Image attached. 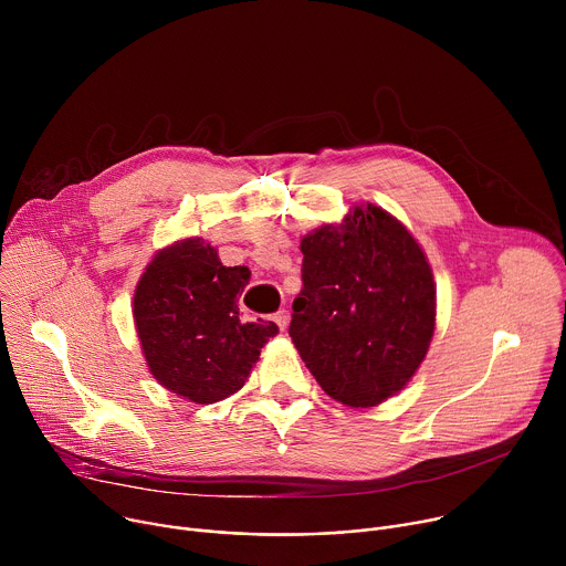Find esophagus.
Instances as JSON below:
<instances>
[{
    "label": "esophagus",
    "instance_id": "obj_1",
    "mask_svg": "<svg viewBox=\"0 0 566 566\" xmlns=\"http://www.w3.org/2000/svg\"><path fill=\"white\" fill-rule=\"evenodd\" d=\"M273 322L275 325L282 329V332H286V327H289V313L282 308V311H277L275 315H273Z\"/></svg>",
    "mask_w": 566,
    "mask_h": 566
}]
</instances>
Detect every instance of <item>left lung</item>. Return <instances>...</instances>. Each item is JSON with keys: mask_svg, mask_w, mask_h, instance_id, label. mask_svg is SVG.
<instances>
[{"mask_svg": "<svg viewBox=\"0 0 566 566\" xmlns=\"http://www.w3.org/2000/svg\"><path fill=\"white\" fill-rule=\"evenodd\" d=\"M302 291L289 336L334 400L376 408L406 387L430 349L437 284L415 234L374 203L300 241Z\"/></svg>", "mask_w": 566, "mask_h": 566, "instance_id": "obj_1", "label": "left lung"}]
</instances>
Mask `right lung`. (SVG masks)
Returning <instances> with one entry per match:
<instances>
[{"mask_svg": "<svg viewBox=\"0 0 566 566\" xmlns=\"http://www.w3.org/2000/svg\"><path fill=\"white\" fill-rule=\"evenodd\" d=\"M247 266H223L217 249L186 237L156 251L134 289V327L158 385L197 406L223 400L249 380L275 322H241Z\"/></svg>", "mask_w": 566, "mask_h": 566, "instance_id": "obj_1", "label": "right lung"}]
</instances>
